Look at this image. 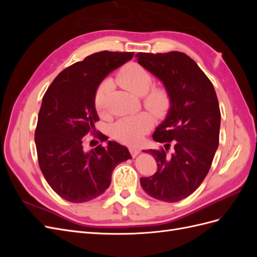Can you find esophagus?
I'll return each instance as SVG.
<instances>
[{
    "mask_svg": "<svg viewBox=\"0 0 257 257\" xmlns=\"http://www.w3.org/2000/svg\"><path fill=\"white\" fill-rule=\"evenodd\" d=\"M130 149V152H131V154H132V157L133 158H135L137 154H139V152H141V149H139V148H137V147H130L128 148Z\"/></svg>",
    "mask_w": 257,
    "mask_h": 257,
    "instance_id": "obj_1",
    "label": "esophagus"
}]
</instances>
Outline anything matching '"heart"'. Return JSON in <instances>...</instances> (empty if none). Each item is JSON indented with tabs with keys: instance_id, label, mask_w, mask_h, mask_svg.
Segmentation results:
<instances>
[{
	"instance_id": "heart-1",
	"label": "heart",
	"mask_w": 257,
	"mask_h": 257,
	"mask_svg": "<svg viewBox=\"0 0 257 257\" xmlns=\"http://www.w3.org/2000/svg\"><path fill=\"white\" fill-rule=\"evenodd\" d=\"M118 81L124 89L137 96L144 95V105L155 115H164L170 106V94L164 87H152L153 77L150 72L137 63H128L116 74ZM113 88L111 79H105L97 87L94 104L99 114L107 112V99ZM153 118L149 112L126 115L116 121L112 126V135L119 142L135 145L141 143L151 130Z\"/></svg>"
}]
</instances>
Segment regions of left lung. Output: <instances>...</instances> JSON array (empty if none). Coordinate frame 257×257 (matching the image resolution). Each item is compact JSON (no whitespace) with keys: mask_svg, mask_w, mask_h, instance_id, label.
<instances>
[{"mask_svg":"<svg viewBox=\"0 0 257 257\" xmlns=\"http://www.w3.org/2000/svg\"><path fill=\"white\" fill-rule=\"evenodd\" d=\"M136 57L170 94L168 113L152 135L164 148L145 151L157 161L158 170L141 178V184L151 197L176 203L195 192L211 167L219 146V102L212 82L185 53L139 52ZM170 144L174 151L168 154Z\"/></svg>","mask_w":257,"mask_h":257,"instance_id":"obj_1","label":"left lung"}]
</instances>
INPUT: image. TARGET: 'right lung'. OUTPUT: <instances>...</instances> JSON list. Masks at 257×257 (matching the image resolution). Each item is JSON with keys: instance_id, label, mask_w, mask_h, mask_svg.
I'll list each match as a JSON object with an SVG mask.
<instances>
[{"instance_id": "right-lung-1", "label": "right lung", "mask_w": 257, "mask_h": 257, "mask_svg": "<svg viewBox=\"0 0 257 257\" xmlns=\"http://www.w3.org/2000/svg\"><path fill=\"white\" fill-rule=\"evenodd\" d=\"M133 57L134 52L93 53L62 71L43 97L35 130L38 164L51 189L71 203L102 195L115 166L132 159L127 148L115 142L90 152L83 145L85 135L96 133L97 87ZM95 136L108 140L102 133Z\"/></svg>"}]
</instances>
